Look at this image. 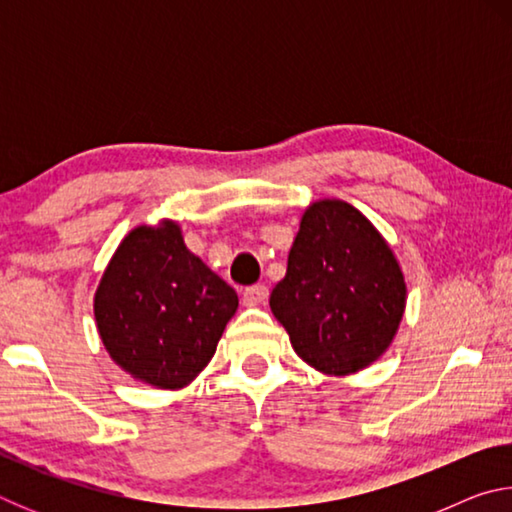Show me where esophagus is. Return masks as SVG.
<instances>
[{
  "mask_svg": "<svg viewBox=\"0 0 512 512\" xmlns=\"http://www.w3.org/2000/svg\"><path fill=\"white\" fill-rule=\"evenodd\" d=\"M241 300H244L246 307L264 305L268 300V287H264V284H253V287H248L244 293H241Z\"/></svg>",
  "mask_w": 512,
  "mask_h": 512,
  "instance_id": "34e87169",
  "label": "esophagus"
}]
</instances>
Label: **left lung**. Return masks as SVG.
<instances>
[{
    "mask_svg": "<svg viewBox=\"0 0 512 512\" xmlns=\"http://www.w3.org/2000/svg\"><path fill=\"white\" fill-rule=\"evenodd\" d=\"M271 311L302 361L325 375L370 366L391 345L406 284L391 246L357 207L316 201L302 214Z\"/></svg>",
    "mask_w": 512,
    "mask_h": 512,
    "instance_id": "8db88e82",
    "label": "left lung"
}]
</instances>
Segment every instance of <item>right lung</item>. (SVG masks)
Returning a JSON list of instances; mask_svg holds the SVG:
<instances>
[{
    "instance_id": "add662e5",
    "label": "right lung",
    "mask_w": 512,
    "mask_h": 512,
    "mask_svg": "<svg viewBox=\"0 0 512 512\" xmlns=\"http://www.w3.org/2000/svg\"><path fill=\"white\" fill-rule=\"evenodd\" d=\"M237 307L235 289L189 253L173 221L128 232L94 293V318L112 361L171 391L210 363Z\"/></svg>"
}]
</instances>
